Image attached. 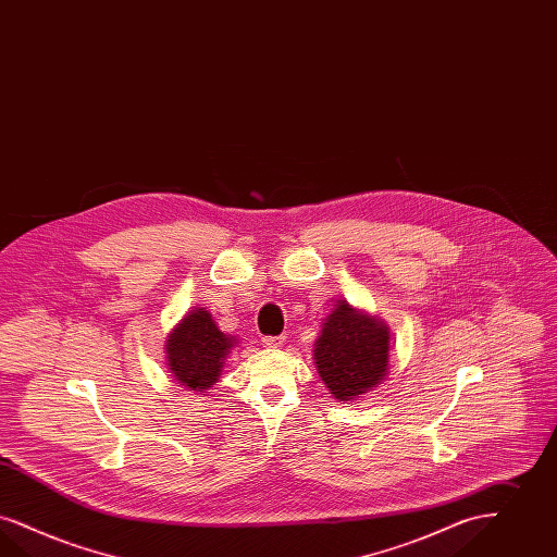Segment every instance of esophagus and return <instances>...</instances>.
<instances>
[{"mask_svg": "<svg viewBox=\"0 0 557 557\" xmlns=\"http://www.w3.org/2000/svg\"><path fill=\"white\" fill-rule=\"evenodd\" d=\"M284 344H286L284 335H268V337H263V346L265 348H282Z\"/></svg>", "mask_w": 557, "mask_h": 557, "instance_id": "1", "label": "esophagus"}]
</instances>
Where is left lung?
Masks as SVG:
<instances>
[{
  "label": "left lung",
  "instance_id": "left-lung-1",
  "mask_svg": "<svg viewBox=\"0 0 557 557\" xmlns=\"http://www.w3.org/2000/svg\"><path fill=\"white\" fill-rule=\"evenodd\" d=\"M389 327L377 314L337 300L312 344L317 373L342 404L367 396L389 373Z\"/></svg>",
  "mask_w": 557,
  "mask_h": 557
}]
</instances>
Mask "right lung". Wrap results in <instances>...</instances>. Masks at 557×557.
Listing matches in <instances>:
<instances>
[{
  "label": "right lung",
  "instance_id": "right-lung-1",
  "mask_svg": "<svg viewBox=\"0 0 557 557\" xmlns=\"http://www.w3.org/2000/svg\"><path fill=\"white\" fill-rule=\"evenodd\" d=\"M236 346V335L223 334L211 312L195 307L165 337V362L182 387L205 396L222 377L223 362Z\"/></svg>",
  "mask_w": 557,
  "mask_h": 557
}]
</instances>
